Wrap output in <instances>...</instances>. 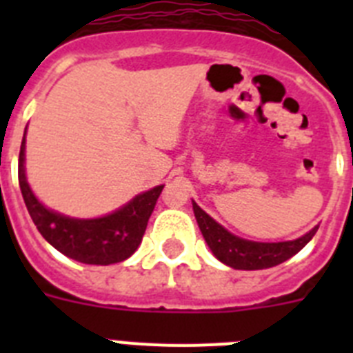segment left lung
Returning <instances> with one entry per match:
<instances>
[{
	"label": "left lung",
	"mask_w": 353,
	"mask_h": 353,
	"mask_svg": "<svg viewBox=\"0 0 353 353\" xmlns=\"http://www.w3.org/2000/svg\"><path fill=\"white\" fill-rule=\"evenodd\" d=\"M192 210L201 235L210 251L214 252V256L236 270H260L276 267L292 258L293 254H297L313 239L318 230V226H314L305 235L286 242H252L228 232L226 228L212 219L203 208H199L196 201H192Z\"/></svg>",
	"instance_id": "left-lung-1"
}]
</instances>
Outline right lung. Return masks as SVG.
<instances>
[{
  "mask_svg": "<svg viewBox=\"0 0 353 353\" xmlns=\"http://www.w3.org/2000/svg\"><path fill=\"white\" fill-rule=\"evenodd\" d=\"M26 130L19 152V187L40 235L54 249L86 265L120 263L141 244L146 224L164 185L134 196L118 210L93 219H77L51 210L39 201L26 179Z\"/></svg>",
  "mask_w": 353,
  "mask_h": 353,
  "instance_id": "add662e5",
  "label": "right lung"
}]
</instances>
